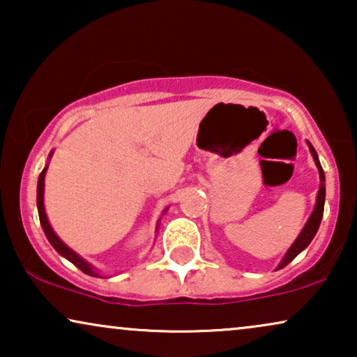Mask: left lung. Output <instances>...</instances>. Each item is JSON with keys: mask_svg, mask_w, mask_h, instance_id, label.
I'll list each match as a JSON object with an SVG mask.
<instances>
[{"mask_svg": "<svg viewBox=\"0 0 357 357\" xmlns=\"http://www.w3.org/2000/svg\"><path fill=\"white\" fill-rule=\"evenodd\" d=\"M307 144H309V149L312 153V158L315 160V165L317 169H319V175H320V188H319V195H317V202H315V208L314 211H312L309 221L305 222L304 229H302L299 236L294 241V243L289 247V250L286 252V255L282 257V260L280 265H278V270H281V268H284L286 265H289V263L294 260V258L299 255L302 250H305L307 247H309V243L312 242V238L315 237L317 231H319L320 227V222H321V216H324V206H325V174H324V169H321L320 165V160H319V155H317V151L314 149V146H312L309 141H307Z\"/></svg>", "mask_w": 357, "mask_h": 357, "instance_id": "obj_1", "label": "left lung"}]
</instances>
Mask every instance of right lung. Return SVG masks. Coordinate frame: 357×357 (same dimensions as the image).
Listing matches in <instances>:
<instances>
[{"label": "right lung", "instance_id": "add662e5", "mask_svg": "<svg viewBox=\"0 0 357 357\" xmlns=\"http://www.w3.org/2000/svg\"><path fill=\"white\" fill-rule=\"evenodd\" d=\"M50 155H52V153H50ZM50 155H48V158H50ZM45 172H47V165H45V169H43L42 172H40V175H38V182H37V209H38V218H40L42 229H43V232H45L48 242L52 243V247L55 248V250L60 253L61 257H65L66 260H70L73 265L79 268L82 273H86V275H89V276L99 278V273L96 271V268L92 266V265H89V263H87L84 258H81L79 255H77L76 252H73L71 248L68 247L66 243L63 242L61 238L56 236L55 231H53L52 226H50V222H48L47 214H45V206H43V190H45ZM155 229H159V226L155 227Z\"/></svg>", "mask_w": 357, "mask_h": 357}]
</instances>
